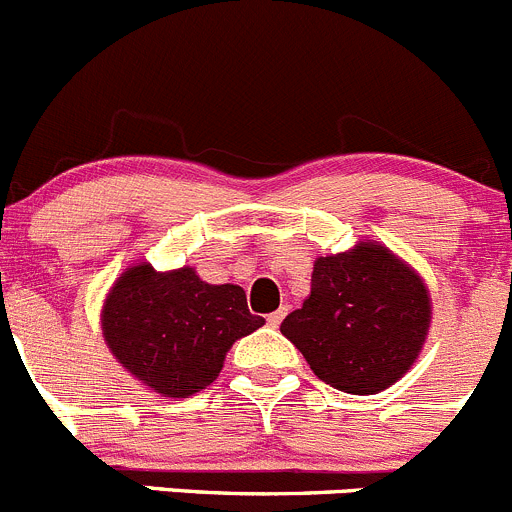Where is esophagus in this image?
Here are the masks:
<instances>
[{"label":"esophagus","mask_w":512,"mask_h":512,"mask_svg":"<svg viewBox=\"0 0 512 512\" xmlns=\"http://www.w3.org/2000/svg\"><path fill=\"white\" fill-rule=\"evenodd\" d=\"M285 313H288V308H285V305H283V308H278V310H275V313L267 315V326H270V328H278L280 323H283Z\"/></svg>","instance_id":"1"}]
</instances>
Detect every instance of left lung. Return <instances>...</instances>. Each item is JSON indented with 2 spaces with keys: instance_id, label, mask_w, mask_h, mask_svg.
I'll return each mask as SVG.
<instances>
[{
  "instance_id": "1",
  "label": "left lung",
  "mask_w": 512,
  "mask_h": 512,
  "mask_svg": "<svg viewBox=\"0 0 512 512\" xmlns=\"http://www.w3.org/2000/svg\"><path fill=\"white\" fill-rule=\"evenodd\" d=\"M429 328L422 278L386 247L318 257L303 308L280 333L313 374L348 394H374L407 374Z\"/></svg>"
}]
</instances>
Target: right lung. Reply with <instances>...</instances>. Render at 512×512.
<instances>
[{
  "label": "right lung",
  "instance_id": "right-lung-1",
  "mask_svg": "<svg viewBox=\"0 0 512 512\" xmlns=\"http://www.w3.org/2000/svg\"><path fill=\"white\" fill-rule=\"evenodd\" d=\"M262 323L240 285H209L191 267H128L103 308L113 356L138 381L176 399L207 389L229 346Z\"/></svg>",
  "mask_w": 512,
  "mask_h": 512
}]
</instances>
